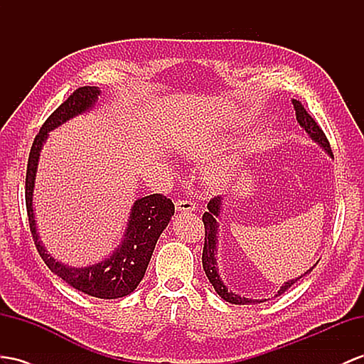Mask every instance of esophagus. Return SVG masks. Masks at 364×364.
<instances>
[{
    "label": "esophagus",
    "instance_id": "1",
    "mask_svg": "<svg viewBox=\"0 0 364 364\" xmlns=\"http://www.w3.org/2000/svg\"><path fill=\"white\" fill-rule=\"evenodd\" d=\"M175 206H176V210H184V212H192V210H195V203L193 201H191V200H178L175 203Z\"/></svg>",
    "mask_w": 364,
    "mask_h": 364
}]
</instances>
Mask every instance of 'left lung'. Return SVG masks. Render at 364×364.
I'll return each instance as SVG.
<instances>
[{"mask_svg":"<svg viewBox=\"0 0 364 364\" xmlns=\"http://www.w3.org/2000/svg\"><path fill=\"white\" fill-rule=\"evenodd\" d=\"M292 105L295 109V117L296 121L300 123V126L306 130L309 136L314 139V141L318 143L326 152L329 155L332 154V149L329 144L328 136L324 135L323 129L318 126V123L307 114V110L304 109V106L301 105V101L298 100H292ZM220 208H221V197H213L209 203H208V212L203 213V223H204V247H203V269L206 272V277L209 278V282L212 283L213 289H215L217 294L232 304H250V303H263L266 300H252V298H246V296H240L235 295L234 292L228 291V287L225 286V283L221 282V278L217 272V259H215V250H217V218L220 215ZM314 267H311L309 271H306L301 277L289 279L287 283H284L282 287H279L278 295L284 294L289 287L292 284H295L298 279L303 278L304 275L309 274Z\"/></svg>","mask_w":364,"mask_h":364,"instance_id":"left-lung-1","label":"left lung"}]
</instances>
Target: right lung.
Here are the masks:
<instances>
[{
    "instance_id": "1",
    "label": "right lung",
    "mask_w": 364,
    "mask_h": 364,
    "mask_svg": "<svg viewBox=\"0 0 364 364\" xmlns=\"http://www.w3.org/2000/svg\"><path fill=\"white\" fill-rule=\"evenodd\" d=\"M98 95V87H78L66 101L61 102V105L52 112L48 119L44 121L40 132L36 134L33 139L29 160H27L26 209L27 217H29V226L36 250H38L43 262L48 264L50 271L81 292H85L90 296L112 300V298H121L129 295L130 292H134L139 282L143 279L147 264L151 262L156 240L161 235V232L164 230L167 223H169L175 212L172 200L164 197L163 193L147 195L144 198L136 200L134 203L132 212H130L123 245L115 250L114 255L102 259L101 263L78 269L55 262V259L46 252V249L41 246L38 234H36L32 206L36 166H38L41 146L46 141V138H48L49 130L58 127L60 124L66 123L69 118L75 117L81 114V112L92 107Z\"/></svg>"
}]
</instances>
